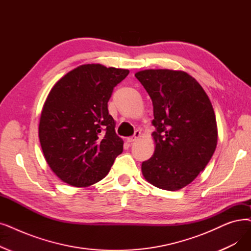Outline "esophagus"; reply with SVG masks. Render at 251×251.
I'll use <instances>...</instances> for the list:
<instances>
[{
    "label": "esophagus",
    "mask_w": 251,
    "mask_h": 251,
    "mask_svg": "<svg viewBox=\"0 0 251 251\" xmlns=\"http://www.w3.org/2000/svg\"><path fill=\"white\" fill-rule=\"evenodd\" d=\"M139 136H140V132L139 131H135L133 136L127 138V141H128V143H133V141H135Z\"/></svg>",
    "instance_id": "34e87169"
}]
</instances>
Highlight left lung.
I'll list each match as a JSON object with an SVG mask.
<instances>
[{"label": "left lung", "instance_id": "8db88e82", "mask_svg": "<svg viewBox=\"0 0 251 251\" xmlns=\"http://www.w3.org/2000/svg\"><path fill=\"white\" fill-rule=\"evenodd\" d=\"M152 101L155 152L143 162L145 178L162 190L177 191L208 164L217 144L212 104L201 85L182 71L135 74Z\"/></svg>", "mask_w": 251, "mask_h": 251}]
</instances>
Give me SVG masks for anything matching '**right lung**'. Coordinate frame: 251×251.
Here are the masks:
<instances>
[{
	"label": "right lung",
	"mask_w": 251,
	"mask_h": 251,
	"mask_svg": "<svg viewBox=\"0 0 251 251\" xmlns=\"http://www.w3.org/2000/svg\"><path fill=\"white\" fill-rule=\"evenodd\" d=\"M128 70L83 64L53 86L43 106L39 138L49 167L64 182L85 188L101 180L123 151L107 102Z\"/></svg>",
	"instance_id": "obj_1"
}]
</instances>
